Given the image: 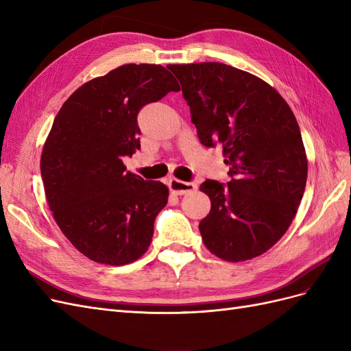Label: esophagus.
Masks as SVG:
<instances>
[{
  "label": "esophagus",
  "mask_w": 351,
  "mask_h": 351,
  "mask_svg": "<svg viewBox=\"0 0 351 351\" xmlns=\"http://www.w3.org/2000/svg\"><path fill=\"white\" fill-rule=\"evenodd\" d=\"M168 187H169V190H171V193H174L177 196L193 193L197 189V186L195 183H186V182H182V180H177V178L169 180Z\"/></svg>",
  "instance_id": "esophagus-1"
}]
</instances>
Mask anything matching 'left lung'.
Here are the masks:
<instances>
[{
	"label": "left lung",
	"instance_id": "1",
	"mask_svg": "<svg viewBox=\"0 0 351 351\" xmlns=\"http://www.w3.org/2000/svg\"><path fill=\"white\" fill-rule=\"evenodd\" d=\"M182 83L202 145L221 146L231 182L200 184L210 210L199 231L222 261L269 250L289 230L307 178L295 117L281 95L254 74L222 62L169 64Z\"/></svg>",
	"mask_w": 351,
	"mask_h": 351
}]
</instances>
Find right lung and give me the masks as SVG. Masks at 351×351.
Wrapping results in <instances>:
<instances>
[{
  "label": "right lung",
  "mask_w": 351,
  "mask_h": 351,
  "mask_svg": "<svg viewBox=\"0 0 351 351\" xmlns=\"http://www.w3.org/2000/svg\"><path fill=\"white\" fill-rule=\"evenodd\" d=\"M180 84L159 64H124L74 90L44 143L40 174L57 226L93 262L121 267L142 258L168 187L125 171L141 149L137 114Z\"/></svg>",
  "instance_id": "right-lung-1"
}]
</instances>
